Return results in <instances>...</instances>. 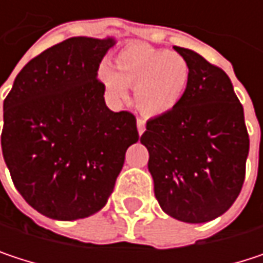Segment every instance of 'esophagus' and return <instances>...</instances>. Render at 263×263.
<instances>
[{"mask_svg":"<svg viewBox=\"0 0 263 263\" xmlns=\"http://www.w3.org/2000/svg\"><path fill=\"white\" fill-rule=\"evenodd\" d=\"M137 131H138L140 135L146 131V122L143 119H137Z\"/></svg>","mask_w":263,"mask_h":263,"instance_id":"1","label":"esophagus"}]
</instances>
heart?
<instances>
[{
  "label": "heart",
  "mask_w": 263,
  "mask_h": 263,
  "mask_svg": "<svg viewBox=\"0 0 263 263\" xmlns=\"http://www.w3.org/2000/svg\"><path fill=\"white\" fill-rule=\"evenodd\" d=\"M99 80L112 102H123L128 88H134V102L147 117H160L174 111L189 88L190 67L183 54L131 44L122 48L112 68L102 65Z\"/></svg>",
  "instance_id": "1"
}]
</instances>
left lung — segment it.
<instances>
[{"instance_id": "8db88e82", "label": "left lung", "mask_w": 263, "mask_h": 263, "mask_svg": "<svg viewBox=\"0 0 263 263\" xmlns=\"http://www.w3.org/2000/svg\"><path fill=\"white\" fill-rule=\"evenodd\" d=\"M174 48L189 62V88L174 111L146 123L140 141L163 212L202 224L224 215L239 196L250 138L230 78L196 51Z\"/></svg>"}]
</instances>
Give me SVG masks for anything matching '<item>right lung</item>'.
Here are the masks:
<instances>
[{"label":"right lung","mask_w":263,"mask_h":263,"mask_svg":"<svg viewBox=\"0 0 263 263\" xmlns=\"http://www.w3.org/2000/svg\"><path fill=\"white\" fill-rule=\"evenodd\" d=\"M114 37L76 36L31 59L4 100L1 147L16 190L41 215L88 218L105 207L138 141L135 117L105 103L99 65Z\"/></svg>","instance_id":"add662e5"}]
</instances>
